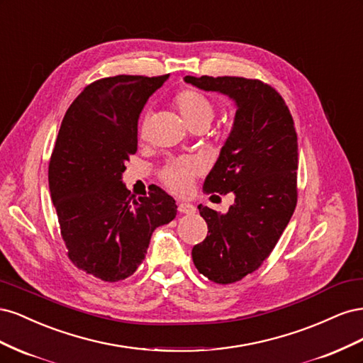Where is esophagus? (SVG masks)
Wrapping results in <instances>:
<instances>
[{"label": "esophagus", "instance_id": "esophagus-1", "mask_svg": "<svg viewBox=\"0 0 363 363\" xmlns=\"http://www.w3.org/2000/svg\"><path fill=\"white\" fill-rule=\"evenodd\" d=\"M179 212L180 213H195V211H196V208H195V206L194 204H191V203H179Z\"/></svg>", "mask_w": 363, "mask_h": 363}]
</instances>
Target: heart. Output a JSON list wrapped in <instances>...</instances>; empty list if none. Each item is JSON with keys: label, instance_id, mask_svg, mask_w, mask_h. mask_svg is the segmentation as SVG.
<instances>
[{"label": "heart", "instance_id": "obj_1", "mask_svg": "<svg viewBox=\"0 0 363 363\" xmlns=\"http://www.w3.org/2000/svg\"><path fill=\"white\" fill-rule=\"evenodd\" d=\"M174 104L177 107L186 124H192L195 121H208L213 118V104L208 98L194 89H184L174 98ZM145 123L140 127V135H144ZM201 172V163L196 159H182L171 162L160 174L163 184L169 191L177 195L188 194L192 188V182L196 174Z\"/></svg>", "mask_w": 363, "mask_h": 363}]
</instances>
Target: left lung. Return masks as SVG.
I'll return each instance as SVG.
<instances>
[{"label": "left lung", "mask_w": 363, "mask_h": 363, "mask_svg": "<svg viewBox=\"0 0 363 363\" xmlns=\"http://www.w3.org/2000/svg\"><path fill=\"white\" fill-rule=\"evenodd\" d=\"M199 89L235 103L233 127L206 177V192H233L227 213L200 204L208 233L192 248L194 265L208 280L235 283L256 271L279 242L296 206L298 144L280 94L244 77H191Z\"/></svg>", "instance_id": "1"}]
</instances>
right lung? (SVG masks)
Here are the masks:
<instances>
[{
  "mask_svg": "<svg viewBox=\"0 0 363 363\" xmlns=\"http://www.w3.org/2000/svg\"><path fill=\"white\" fill-rule=\"evenodd\" d=\"M168 77L116 75L86 86L65 113L52 150L48 183L68 256L104 281L130 277L152 232L177 215L159 186L136 199L123 183L125 162L138 150L140 112Z\"/></svg>",
  "mask_w": 363,
  "mask_h": 363,
  "instance_id": "right-lung-1",
  "label": "right lung"
}]
</instances>
